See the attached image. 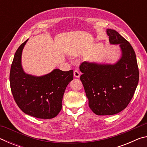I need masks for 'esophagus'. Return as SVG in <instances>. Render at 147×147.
Wrapping results in <instances>:
<instances>
[{"mask_svg":"<svg viewBox=\"0 0 147 147\" xmlns=\"http://www.w3.org/2000/svg\"><path fill=\"white\" fill-rule=\"evenodd\" d=\"M74 76L76 78H79L80 76V73L78 70H74Z\"/></svg>","mask_w":147,"mask_h":147,"instance_id":"34e87169","label":"esophagus"}]
</instances>
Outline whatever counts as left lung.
Listing matches in <instances>:
<instances>
[{"instance_id": "1", "label": "left lung", "mask_w": 147, "mask_h": 147, "mask_svg": "<svg viewBox=\"0 0 147 147\" xmlns=\"http://www.w3.org/2000/svg\"><path fill=\"white\" fill-rule=\"evenodd\" d=\"M109 43L121 47L122 56L116 63L84 61L80 76L89 106L98 115H111L125 109L132 98L139 82V69L130 43L112 29H107Z\"/></svg>"}]
</instances>
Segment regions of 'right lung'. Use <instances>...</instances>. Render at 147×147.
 Segmentation results:
<instances>
[{
	"label": "right lung",
	"mask_w": 147,
	"mask_h": 147,
	"mask_svg": "<svg viewBox=\"0 0 147 147\" xmlns=\"http://www.w3.org/2000/svg\"><path fill=\"white\" fill-rule=\"evenodd\" d=\"M28 40L20 45L14 55L9 74L11 93L24 113L39 119L54 118L61 111L65 90L73 80V71L54 69L42 76L26 74L22 68L21 55Z\"/></svg>",
	"instance_id": "add662e5"
}]
</instances>
